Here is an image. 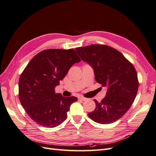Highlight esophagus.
<instances>
[{
    "instance_id": "esophagus-1",
    "label": "esophagus",
    "mask_w": 156,
    "mask_h": 156,
    "mask_svg": "<svg viewBox=\"0 0 156 156\" xmlns=\"http://www.w3.org/2000/svg\"><path fill=\"white\" fill-rule=\"evenodd\" d=\"M78 99H79V100H81V101H86V100H87V98H84V97H83V96H79V97L78 98Z\"/></svg>"
}]
</instances>
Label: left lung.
I'll use <instances>...</instances> for the list:
<instances>
[{"label":"left lung","mask_w":156,"mask_h":156,"mask_svg":"<svg viewBox=\"0 0 156 156\" xmlns=\"http://www.w3.org/2000/svg\"><path fill=\"white\" fill-rule=\"evenodd\" d=\"M81 58L93 68L96 81L107 88L106 96L88 115L94 122L107 124L123 116L133 103L139 88L137 73L119 51L94 44L75 49Z\"/></svg>","instance_id":"8db88e82"}]
</instances>
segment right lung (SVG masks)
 Instances as JSON below:
<instances>
[{
    "instance_id": "right-lung-1",
    "label": "right lung",
    "mask_w": 156,
    "mask_h": 156,
    "mask_svg": "<svg viewBox=\"0 0 156 156\" xmlns=\"http://www.w3.org/2000/svg\"><path fill=\"white\" fill-rule=\"evenodd\" d=\"M80 61L73 49H49L34 56L23 70L19 81V98L36 124L55 127L66 119L70 105L77 98L56 94L55 88L72 65Z\"/></svg>"
}]
</instances>
